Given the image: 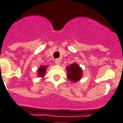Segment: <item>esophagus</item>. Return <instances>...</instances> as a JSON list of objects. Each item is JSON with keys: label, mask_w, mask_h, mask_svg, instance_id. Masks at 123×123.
Segmentation results:
<instances>
[{"label": "esophagus", "mask_w": 123, "mask_h": 123, "mask_svg": "<svg viewBox=\"0 0 123 123\" xmlns=\"http://www.w3.org/2000/svg\"><path fill=\"white\" fill-rule=\"evenodd\" d=\"M54 62H55L56 65H60V63H61V60H60V59H56Z\"/></svg>", "instance_id": "obj_1"}]
</instances>
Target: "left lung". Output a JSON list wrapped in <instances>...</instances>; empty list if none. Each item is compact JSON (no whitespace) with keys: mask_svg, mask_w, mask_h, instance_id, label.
Listing matches in <instances>:
<instances>
[{"mask_svg":"<svg viewBox=\"0 0 123 123\" xmlns=\"http://www.w3.org/2000/svg\"><path fill=\"white\" fill-rule=\"evenodd\" d=\"M67 71L68 72L67 77L71 82H77L82 78V71L81 68L77 64L74 63L69 67H67Z\"/></svg>","mask_w":123,"mask_h":123,"instance_id":"8db88e82","label":"left lung"}]
</instances>
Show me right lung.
<instances>
[{"label":"right lung","instance_id":"1","mask_svg":"<svg viewBox=\"0 0 123 123\" xmlns=\"http://www.w3.org/2000/svg\"><path fill=\"white\" fill-rule=\"evenodd\" d=\"M45 69H46V66H41L40 68L38 69L39 72V76H44L45 73Z\"/></svg>","mask_w":123,"mask_h":123}]
</instances>
